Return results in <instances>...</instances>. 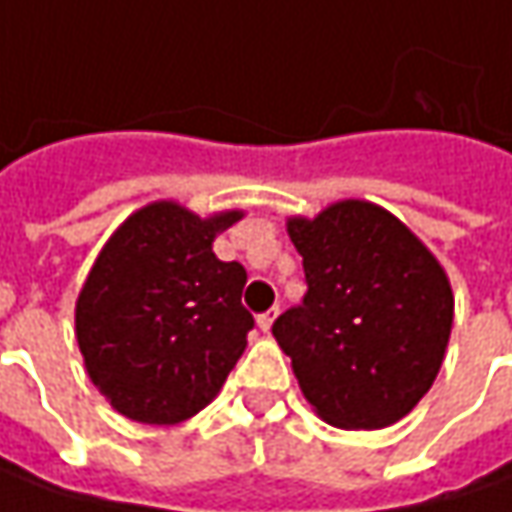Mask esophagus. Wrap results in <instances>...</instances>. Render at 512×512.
<instances>
[{
    "label": "esophagus",
    "mask_w": 512,
    "mask_h": 512,
    "mask_svg": "<svg viewBox=\"0 0 512 512\" xmlns=\"http://www.w3.org/2000/svg\"><path fill=\"white\" fill-rule=\"evenodd\" d=\"M281 316V307H272V310H266V313H260L257 316V327L263 330V333H269L272 330V324H275V318Z\"/></svg>",
    "instance_id": "esophagus-1"
}]
</instances>
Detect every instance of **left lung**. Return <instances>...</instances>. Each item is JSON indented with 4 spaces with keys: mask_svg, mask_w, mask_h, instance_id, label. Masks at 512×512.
I'll list each match as a JSON object with an SVG mask.
<instances>
[{
    "mask_svg": "<svg viewBox=\"0 0 512 512\" xmlns=\"http://www.w3.org/2000/svg\"><path fill=\"white\" fill-rule=\"evenodd\" d=\"M307 295L272 333L316 414L339 429H385L432 388L455 298L437 257L391 211L342 199L289 217Z\"/></svg>",
    "mask_w": 512,
    "mask_h": 512,
    "instance_id": "1",
    "label": "left lung"
}]
</instances>
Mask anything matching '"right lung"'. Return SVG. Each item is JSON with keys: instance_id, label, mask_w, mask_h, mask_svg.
Returning <instances> with one entry per match:
<instances>
[{"instance_id": "obj_1", "label": "right lung", "mask_w": 512, "mask_h": 512, "mask_svg": "<svg viewBox=\"0 0 512 512\" xmlns=\"http://www.w3.org/2000/svg\"><path fill=\"white\" fill-rule=\"evenodd\" d=\"M243 211L199 217L150 202L106 240L75 304L86 374L118 414L173 426L208 406L255 327L246 269L214 255Z\"/></svg>"}]
</instances>
